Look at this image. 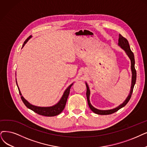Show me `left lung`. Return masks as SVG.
Listing matches in <instances>:
<instances>
[{"mask_svg":"<svg viewBox=\"0 0 147 147\" xmlns=\"http://www.w3.org/2000/svg\"><path fill=\"white\" fill-rule=\"evenodd\" d=\"M118 45L119 46H120L121 47V48L124 49L126 54H127V55L128 56V57L130 58V59L131 60V72H132V80H131V90H130V92L129 95L128 96V97L127 98V99H125V101L123 102L122 104H121L120 105H119L118 107H117L115 109H111V110H98L95 109V107H93L92 105H91L90 102V100H89V96H90V90L88 85L87 84V83H86V87H87V92H86V96H87V102H88V105L90 107V109H91V110L93 111V112L95 113L98 115H110V114H112L116 111H117L118 110H119L120 109L122 108L123 107H124L125 105L128 103V102L130 100L132 93L133 91V88L134 86L135 83H136V70L135 69L134 67V63H135V61H134V54L133 53V52L131 51L130 48V45H129L128 40L125 38L123 37L121 34H119V40H118Z\"/></svg>","mask_w":147,"mask_h":147,"instance_id":"8db88e82","label":"left lung"}]
</instances>
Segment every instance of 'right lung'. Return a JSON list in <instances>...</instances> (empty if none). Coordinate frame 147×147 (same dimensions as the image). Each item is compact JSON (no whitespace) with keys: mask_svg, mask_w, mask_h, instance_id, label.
Listing matches in <instances>:
<instances>
[{"mask_svg":"<svg viewBox=\"0 0 147 147\" xmlns=\"http://www.w3.org/2000/svg\"><path fill=\"white\" fill-rule=\"evenodd\" d=\"M31 37V36H29L28 38H27V39L24 42V43H23V45L22 46V48L25 46V45L26 43V42ZM16 83H17V81H16ZM72 84H70L67 87V89L65 90V92H64L62 98H61L60 101L58 102L56 105H54V106L49 107H37V106H35V105H31V104H29L26 100H25V98L22 96V94L19 89V87L18 86L17 87H18L19 92L20 93V95L21 96L22 100L23 102L24 103V104L28 109L32 110V111H34V112H36V113L40 115L45 116H54L59 115L63 110L64 107H65V105H66V104L67 102V98L69 96V93H70V87H71Z\"/></svg>","mask_w":147,"mask_h":147,"instance_id":"1","label":"right lung"}]
</instances>
